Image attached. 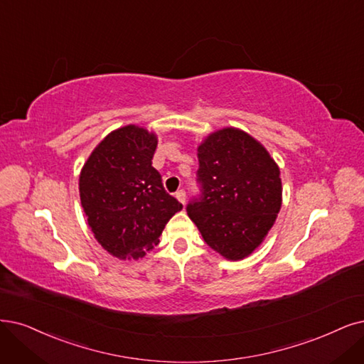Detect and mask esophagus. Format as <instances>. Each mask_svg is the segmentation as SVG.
I'll use <instances>...</instances> for the list:
<instances>
[{
	"instance_id": "obj_1",
	"label": "esophagus",
	"mask_w": 364,
	"mask_h": 364,
	"mask_svg": "<svg viewBox=\"0 0 364 364\" xmlns=\"http://www.w3.org/2000/svg\"><path fill=\"white\" fill-rule=\"evenodd\" d=\"M175 198H177L183 205L186 204V192L184 191H178L177 193H175Z\"/></svg>"
}]
</instances>
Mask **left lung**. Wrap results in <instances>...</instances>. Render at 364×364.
Here are the masks:
<instances>
[{
  "label": "left lung",
  "instance_id": "left-lung-1",
  "mask_svg": "<svg viewBox=\"0 0 364 364\" xmlns=\"http://www.w3.org/2000/svg\"><path fill=\"white\" fill-rule=\"evenodd\" d=\"M199 198L187 204L205 243L238 261L257 249L282 207L276 161L249 133L226 127L198 146Z\"/></svg>",
  "mask_w": 364,
  "mask_h": 364
}]
</instances>
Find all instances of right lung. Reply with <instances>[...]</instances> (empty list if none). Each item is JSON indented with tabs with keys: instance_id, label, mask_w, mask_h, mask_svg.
I'll list each match as a JSON object with an SVG mask.
<instances>
[{
	"instance_id": "1",
	"label": "right lung",
	"mask_w": 364,
	"mask_h": 364,
	"mask_svg": "<svg viewBox=\"0 0 364 364\" xmlns=\"http://www.w3.org/2000/svg\"><path fill=\"white\" fill-rule=\"evenodd\" d=\"M156 146L157 136L146 129L119 127L94 148L79 175L80 204L91 231L119 259L142 258L183 208L151 165Z\"/></svg>"
}]
</instances>
